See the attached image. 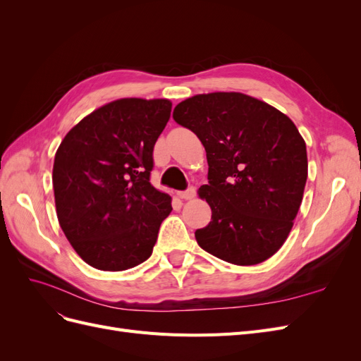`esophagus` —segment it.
Instances as JSON below:
<instances>
[{
  "instance_id": "34e87169",
  "label": "esophagus",
  "mask_w": 361,
  "mask_h": 361,
  "mask_svg": "<svg viewBox=\"0 0 361 361\" xmlns=\"http://www.w3.org/2000/svg\"><path fill=\"white\" fill-rule=\"evenodd\" d=\"M178 195H179L180 199L190 200V199H192L194 195H195V188H194V187H190V188H187L185 191H179V192H178Z\"/></svg>"
}]
</instances>
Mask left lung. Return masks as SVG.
<instances>
[{
  "label": "left lung",
  "mask_w": 361,
  "mask_h": 361,
  "mask_svg": "<svg viewBox=\"0 0 361 361\" xmlns=\"http://www.w3.org/2000/svg\"><path fill=\"white\" fill-rule=\"evenodd\" d=\"M174 122L199 137L212 209L199 245L235 265H256L286 241L307 180V150L292 120L243 93H207L176 105Z\"/></svg>",
  "instance_id": "obj_1"
}]
</instances>
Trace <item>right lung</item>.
<instances>
[{"label": "right lung", "instance_id": "right-lung-1", "mask_svg": "<svg viewBox=\"0 0 361 361\" xmlns=\"http://www.w3.org/2000/svg\"><path fill=\"white\" fill-rule=\"evenodd\" d=\"M169 99L126 97L84 117L54 159L59 223L90 267L123 271L150 257L171 199L150 183Z\"/></svg>", "mask_w": 361, "mask_h": 361}]
</instances>
